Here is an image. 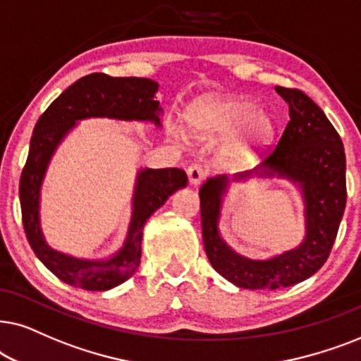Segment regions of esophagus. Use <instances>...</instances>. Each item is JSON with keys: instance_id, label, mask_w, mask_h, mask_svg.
Instances as JSON below:
<instances>
[{"instance_id": "1", "label": "esophagus", "mask_w": 361, "mask_h": 361, "mask_svg": "<svg viewBox=\"0 0 361 361\" xmlns=\"http://www.w3.org/2000/svg\"><path fill=\"white\" fill-rule=\"evenodd\" d=\"M186 173H188L191 185H200L206 176L204 168H203V165H200V163H191V165L188 166V170H186Z\"/></svg>"}]
</instances>
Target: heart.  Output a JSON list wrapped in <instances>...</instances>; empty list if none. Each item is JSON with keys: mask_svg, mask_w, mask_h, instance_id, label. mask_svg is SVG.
<instances>
[{"mask_svg": "<svg viewBox=\"0 0 361 361\" xmlns=\"http://www.w3.org/2000/svg\"><path fill=\"white\" fill-rule=\"evenodd\" d=\"M185 118L198 135L218 137L229 132L223 153L231 160H244L252 155L266 147L276 133L274 118L264 110H257L256 100L246 95H206L188 105Z\"/></svg>", "mask_w": 361, "mask_h": 361, "instance_id": "b5f03b06", "label": "heart"}]
</instances>
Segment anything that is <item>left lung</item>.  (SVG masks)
<instances>
[{
    "label": "left lung",
    "mask_w": 361,
    "mask_h": 361,
    "mask_svg": "<svg viewBox=\"0 0 361 361\" xmlns=\"http://www.w3.org/2000/svg\"><path fill=\"white\" fill-rule=\"evenodd\" d=\"M276 90L289 104V123L261 165L238 175L236 180L256 173L259 176L289 178L299 185L305 201L304 243L267 261L239 256L221 239L218 231L228 178H209L200 190L206 256L216 272L241 289L274 290L314 276L330 256L347 204L342 138L309 95L299 89Z\"/></svg>",
    "instance_id": "left-lung-1"
}]
</instances>
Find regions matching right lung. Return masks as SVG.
<instances>
[{
  "instance_id": "obj_1",
  "label": "right lung",
  "mask_w": 361,
  "mask_h": 361,
  "mask_svg": "<svg viewBox=\"0 0 361 361\" xmlns=\"http://www.w3.org/2000/svg\"><path fill=\"white\" fill-rule=\"evenodd\" d=\"M158 84L142 77H110L89 74L67 87L37 120L30 153L19 180L23 226L30 246L39 261L66 284L84 290H107L122 284L140 266L143 226L178 188L188 183L180 168L138 173L133 213L128 234L120 251L104 261H85L59 251L46 243L39 226V191L47 163L77 120L109 117L117 120H150L160 125V102L155 100Z\"/></svg>"
}]
</instances>
